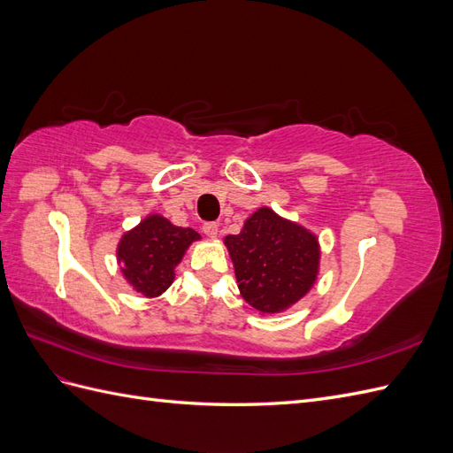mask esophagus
<instances>
[{"mask_svg": "<svg viewBox=\"0 0 453 453\" xmlns=\"http://www.w3.org/2000/svg\"><path fill=\"white\" fill-rule=\"evenodd\" d=\"M202 230H203V234L208 236V238H217V234H219V225H217V223H205V225L202 226Z\"/></svg>", "mask_w": 453, "mask_h": 453, "instance_id": "obj_1", "label": "esophagus"}]
</instances>
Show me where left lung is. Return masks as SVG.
I'll list each match as a JSON object with an SVG mask.
<instances>
[{
	"mask_svg": "<svg viewBox=\"0 0 453 453\" xmlns=\"http://www.w3.org/2000/svg\"><path fill=\"white\" fill-rule=\"evenodd\" d=\"M225 245L242 296L260 313L291 308L318 280V236L270 208H258Z\"/></svg>",
	"mask_w": 453,
	"mask_h": 453,
	"instance_id": "8db88e82",
	"label": "left lung"
}]
</instances>
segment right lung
<instances>
[{
  "label": "right lung",
  "mask_w": 453,
  "mask_h": 453,
  "mask_svg": "<svg viewBox=\"0 0 453 453\" xmlns=\"http://www.w3.org/2000/svg\"><path fill=\"white\" fill-rule=\"evenodd\" d=\"M196 240H200L196 230L175 226L166 217L150 213L125 232L117 245L122 276L143 296H160L173 283L175 266Z\"/></svg>",
  "instance_id": "1"
}]
</instances>
